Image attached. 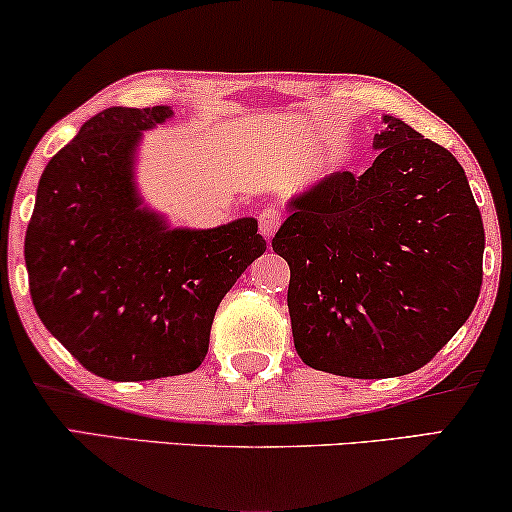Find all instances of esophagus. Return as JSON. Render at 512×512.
<instances>
[{
	"label": "esophagus",
	"mask_w": 512,
	"mask_h": 512,
	"mask_svg": "<svg viewBox=\"0 0 512 512\" xmlns=\"http://www.w3.org/2000/svg\"><path fill=\"white\" fill-rule=\"evenodd\" d=\"M282 226V212L277 207H265L261 214H258V228H261V235L265 240H270L272 235L277 233V228Z\"/></svg>",
	"instance_id": "obj_1"
}]
</instances>
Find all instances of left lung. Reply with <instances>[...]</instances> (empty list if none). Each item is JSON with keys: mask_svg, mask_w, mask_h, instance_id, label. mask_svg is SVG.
Masks as SVG:
<instances>
[{"mask_svg": "<svg viewBox=\"0 0 512 512\" xmlns=\"http://www.w3.org/2000/svg\"><path fill=\"white\" fill-rule=\"evenodd\" d=\"M382 123L373 167L291 198L272 237L298 356L359 380L408 375L450 342L478 303L485 251L459 160L401 118Z\"/></svg>", "mask_w": 512, "mask_h": 512, "instance_id": "8db88e82", "label": "left lung"}]
</instances>
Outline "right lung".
<instances>
[{
	"label": "right lung",
	"mask_w": 512,
	"mask_h": 512,
	"mask_svg": "<svg viewBox=\"0 0 512 512\" xmlns=\"http://www.w3.org/2000/svg\"><path fill=\"white\" fill-rule=\"evenodd\" d=\"M172 107H111L48 160L25 235L39 319L90 373L114 382L191 373L216 307L265 251L251 216L172 228L135 181L142 132Z\"/></svg>",
	"instance_id": "1"
}]
</instances>
